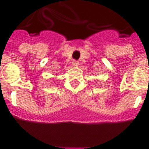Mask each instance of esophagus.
I'll use <instances>...</instances> for the list:
<instances>
[{
	"mask_svg": "<svg viewBox=\"0 0 149 149\" xmlns=\"http://www.w3.org/2000/svg\"><path fill=\"white\" fill-rule=\"evenodd\" d=\"M72 65H74V66H77V65H79V62L77 60H73L72 62Z\"/></svg>",
	"mask_w": 149,
	"mask_h": 149,
	"instance_id": "34e87169",
	"label": "esophagus"
}]
</instances>
